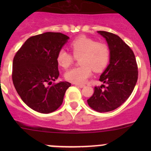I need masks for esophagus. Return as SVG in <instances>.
Wrapping results in <instances>:
<instances>
[{
	"label": "esophagus",
	"mask_w": 151,
	"mask_h": 151,
	"mask_svg": "<svg viewBox=\"0 0 151 151\" xmlns=\"http://www.w3.org/2000/svg\"><path fill=\"white\" fill-rule=\"evenodd\" d=\"M76 86L79 87V88H84L85 87V85H82V84H75Z\"/></svg>",
	"instance_id": "esophagus-1"
}]
</instances>
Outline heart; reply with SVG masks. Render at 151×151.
<instances>
[{
	"label": "heart",
	"mask_w": 151,
	"mask_h": 151,
	"mask_svg": "<svg viewBox=\"0 0 151 151\" xmlns=\"http://www.w3.org/2000/svg\"><path fill=\"white\" fill-rule=\"evenodd\" d=\"M71 53L61 50L57 55V62L60 66L68 68L73 64L74 58H78L80 66L68 71L65 74L67 81L75 84H83L91 75L92 69L95 72L103 71L109 61V49L103 42H97L86 36H80L70 43Z\"/></svg>",
	"instance_id": "heart-1"
}]
</instances>
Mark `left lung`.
<instances>
[{
  "label": "left lung",
  "instance_id": "left-lung-1",
  "mask_svg": "<svg viewBox=\"0 0 151 151\" xmlns=\"http://www.w3.org/2000/svg\"><path fill=\"white\" fill-rule=\"evenodd\" d=\"M98 33L106 39L110 52L109 64L99 78L106 86H96L87 101L94 110L106 112L119 107L130 96L137 81L138 67L134 52L119 36L101 30Z\"/></svg>",
  "mask_w": 151,
  "mask_h": 151
}]
</instances>
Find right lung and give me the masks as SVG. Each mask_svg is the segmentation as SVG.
Returning <instances> with one entry per match:
<instances>
[{"label":"right lung","instance_id":"obj_1","mask_svg":"<svg viewBox=\"0 0 151 151\" xmlns=\"http://www.w3.org/2000/svg\"><path fill=\"white\" fill-rule=\"evenodd\" d=\"M69 39L61 33L47 32L30 37L17 52L12 81L17 92L30 108L50 113L60 107L71 83H53L59 76L57 55Z\"/></svg>","mask_w":151,"mask_h":151}]
</instances>
